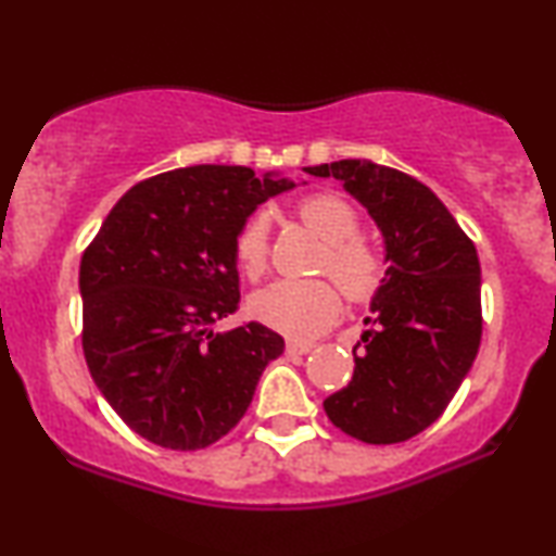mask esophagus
<instances>
[{
	"label": "esophagus",
	"mask_w": 556,
	"mask_h": 556,
	"mask_svg": "<svg viewBox=\"0 0 556 556\" xmlns=\"http://www.w3.org/2000/svg\"><path fill=\"white\" fill-rule=\"evenodd\" d=\"M311 349H314V344H311V341H301V339H288V344H286V352L291 356L308 354Z\"/></svg>",
	"instance_id": "obj_1"
}]
</instances>
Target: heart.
Here are the masks:
<instances>
[{
	"label": "heart",
	"mask_w": 556,
	"mask_h": 556,
	"mask_svg": "<svg viewBox=\"0 0 556 556\" xmlns=\"http://www.w3.org/2000/svg\"><path fill=\"white\" fill-rule=\"evenodd\" d=\"M295 217L326 242L318 270L339 280L344 293L356 303L369 301L384 278V257L359 232V215L341 197L331 192L306 194L295 202ZM235 261L250 280L268 270L270 245L268 223L248 219L235 238ZM344 295L331 278L276 280L255 293L253 311L270 329L288 337H314L331 326L341 314Z\"/></svg>",
	"instance_id": "heart-1"
}]
</instances>
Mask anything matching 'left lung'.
I'll return each instance as SVG.
<instances>
[{
    "mask_svg": "<svg viewBox=\"0 0 556 556\" xmlns=\"http://www.w3.org/2000/svg\"><path fill=\"white\" fill-rule=\"evenodd\" d=\"M337 177L384 235L387 268L354 377L324 400L341 432L369 445L415 438L445 413L481 346V265L473 240L422 181L359 159L306 166Z\"/></svg>",
    "mask_w": 556,
    "mask_h": 556,
    "instance_id": "8db88e82",
    "label": "left lung"
}]
</instances>
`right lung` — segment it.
I'll use <instances>...</instances> for the list:
<instances>
[{
    "label": "right lung",
    "mask_w": 556,
    "mask_h": 556,
    "mask_svg": "<svg viewBox=\"0 0 556 556\" xmlns=\"http://www.w3.org/2000/svg\"><path fill=\"white\" fill-rule=\"evenodd\" d=\"M293 181L248 166L156 174L116 202L80 261L83 354L90 377L134 432L169 451H202L253 402L286 341L238 311L235 238L257 204Z\"/></svg>",
    "instance_id": "add662e5"
}]
</instances>
